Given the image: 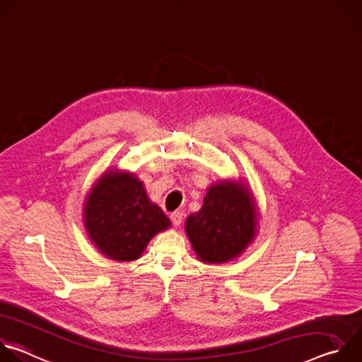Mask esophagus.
<instances>
[{
	"mask_svg": "<svg viewBox=\"0 0 362 362\" xmlns=\"http://www.w3.org/2000/svg\"><path fill=\"white\" fill-rule=\"evenodd\" d=\"M170 221L175 226H179L183 221V212L182 211H175L172 215H170Z\"/></svg>",
	"mask_w": 362,
	"mask_h": 362,
	"instance_id": "34e87169",
	"label": "esophagus"
}]
</instances>
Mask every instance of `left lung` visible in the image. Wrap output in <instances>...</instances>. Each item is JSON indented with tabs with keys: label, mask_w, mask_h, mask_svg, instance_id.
Masks as SVG:
<instances>
[{
	"label": "left lung",
	"mask_w": 362,
	"mask_h": 362,
	"mask_svg": "<svg viewBox=\"0 0 362 362\" xmlns=\"http://www.w3.org/2000/svg\"><path fill=\"white\" fill-rule=\"evenodd\" d=\"M185 228L200 261L223 264L238 257L256 232L252 192L233 182L211 186L202 209L189 215Z\"/></svg>",
	"instance_id": "left-lung-1"
}]
</instances>
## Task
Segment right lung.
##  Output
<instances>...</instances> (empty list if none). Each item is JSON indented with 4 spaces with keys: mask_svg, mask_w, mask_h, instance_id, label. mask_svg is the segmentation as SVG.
Segmentation results:
<instances>
[{
    "mask_svg": "<svg viewBox=\"0 0 362 362\" xmlns=\"http://www.w3.org/2000/svg\"><path fill=\"white\" fill-rule=\"evenodd\" d=\"M84 225L97 249L115 261H134L150 239L172 223L148 200L132 173L110 170L93 186L84 203Z\"/></svg>",
    "mask_w": 362,
    "mask_h": 362,
    "instance_id": "obj_1",
    "label": "right lung"
}]
</instances>
